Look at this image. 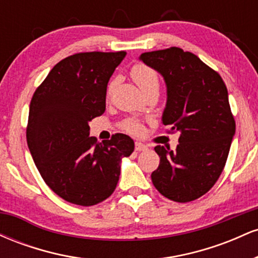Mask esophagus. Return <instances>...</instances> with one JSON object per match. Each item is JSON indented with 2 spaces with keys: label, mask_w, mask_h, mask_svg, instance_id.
Masks as SVG:
<instances>
[{
  "label": "esophagus",
  "mask_w": 258,
  "mask_h": 258,
  "mask_svg": "<svg viewBox=\"0 0 258 258\" xmlns=\"http://www.w3.org/2000/svg\"><path fill=\"white\" fill-rule=\"evenodd\" d=\"M135 148H136V150H137V152H144V150L148 149V147L146 146V144L141 143V142H136Z\"/></svg>",
  "instance_id": "1"
}]
</instances>
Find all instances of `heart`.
<instances>
[{
  "label": "heart",
  "instance_id": "obj_1",
  "mask_svg": "<svg viewBox=\"0 0 258 258\" xmlns=\"http://www.w3.org/2000/svg\"><path fill=\"white\" fill-rule=\"evenodd\" d=\"M131 78L144 94L152 90H159L160 81L158 74H156L155 70L146 64H136L131 69ZM112 86H114V84L111 82L108 87L109 93L112 90ZM122 127L123 130H126L130 133H133V135H138V133L142 132V125L137 120L130 119L123 121Z\"/></svg>",
  "mask_w": 258,
  "mask_h": 258
}]
</instances>
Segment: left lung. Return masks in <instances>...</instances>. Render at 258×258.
Returning a JSON list of instances; mask_svg holds the SVG:
<instances>
[{
  "label": "left lung",
  "instance_id": "left-lung-1",
  "mask_svg": "<svg viewBox=\"0 0 258 258\" xmlns=\"http://www.w3.org/2000/svg\"><path fill=\"white\" fill-rule=\"evenodd\" d=\"M139 60L164 78L167 99L161 120L179 133L174 152L155 147L160 165L153 184L167 199L193 201L221 176L235 135L227 87L218 73L178 47L146 52Z\"/></svg>",
  "mask_w": 258,
  "mask_h": 258
}]
</instances>
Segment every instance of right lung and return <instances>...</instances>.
I'll return each mask as SVG.
<instances>
[{
  "instance_id": "1",
  "label": "right lung",
  "mask_w": 258,
  "mask_h": 258,
  "mask_svg": "<svg viewBox=\"0 0 258 258\" xmlns=\"http://www.w3.org/2000/svg\"><path fill=\"white\" fill-rule=\"evenodd\" d=\"M126 52L78 53L53 67L32 96L26 141L46 184L68 203L92 206L119 182L121 160L135 150L116 133L97 143L90 121L105 111L106 86Z\"/></svg>"
}]
</instances>
